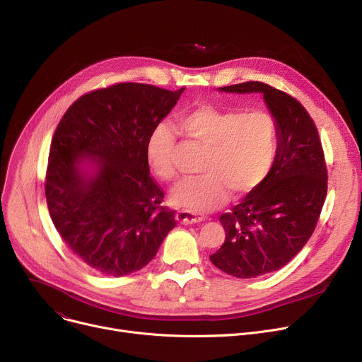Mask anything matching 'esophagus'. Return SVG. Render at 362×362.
Wrapping results in <instances>:
<instances>
[{
    "label": "esophagus",
    "mask_w": 362,
    "mask_h": 362,
    "mask_svg": "<svg viewBox=\"0 0 362 362\" xmlns=\"http://www.w3.org/2000/svg\"><path fill=\"white\" fill-rule=\"evenodd\" d=\"M176 217L183 224H192V223H198V221L204 220L202 214L191 211V210H180V211H177Z\"/></svg>",
    "instance_id": "1"
}]
</instances>
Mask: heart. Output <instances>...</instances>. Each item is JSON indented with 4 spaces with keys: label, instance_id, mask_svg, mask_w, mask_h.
I'll use <instances>...</instances> for the list:
<instances>
[{
    "label": "heart",
    "instance_id": "b5f03b06",
    "mask_svg": "<svg viewBox=\"0 0 362 362\" xmlns=\"http://www.w3.org/2000/svg\"><path fill=\"white\" fill-rule=\"evenodd\" d=\"M183 135L206 148L199 170L202 175L180 180L171 192L175 204L189 210H211L229 195L254 191L273 167L279 130L267 111H240L211 104H198L177 116ZM176 132L158 123L148 135L145 157L156 176L176 179Z\"/></svg>",
    "mask_w": 362,
    "mask_h": 362
}]
</instances>
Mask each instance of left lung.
Segmentation results:
<instances>
[{"mask_svg":"<svg viewBox=\"0 0 362 362\" xmlns=\"http://www.w3.org/2000/svg\"><path fill=\"white\" fill-rule=\"evenodd\" d=\"M220 90L261 92L279 130L270 173L230 213L221 214L226 239L210 255L221 272L252 279L281 269L305 246L327 195V167L314 120L296 98L262 82Z\"/></svg>","mask_w":362,"mask_h":362,"instance_id":"left-lung-1","label":"left lung"}]
</instances>
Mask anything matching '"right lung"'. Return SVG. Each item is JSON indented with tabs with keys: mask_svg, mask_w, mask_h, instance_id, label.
I'll return each instance as SVG.
<instances>
[{
	"mask_svg": "<svg viewBox=\"0 0 362 362\" xmlns=\"http://www.w3.org/2000/svg\"><path fill=\"white\" fill-rule=\"evenodd\" d=\"M185 88L123 82L82 95L52 136L45 175L51 220L95 272L122 277L156 257L177 224L149 175L145 144ZM83 163H92L88 174Z\"/></svg>",
	"mask_w": 362,
	"mask_h": 362,
	"instance_id": "obj_1",
	"label": "right lung"
}]
</instances>
